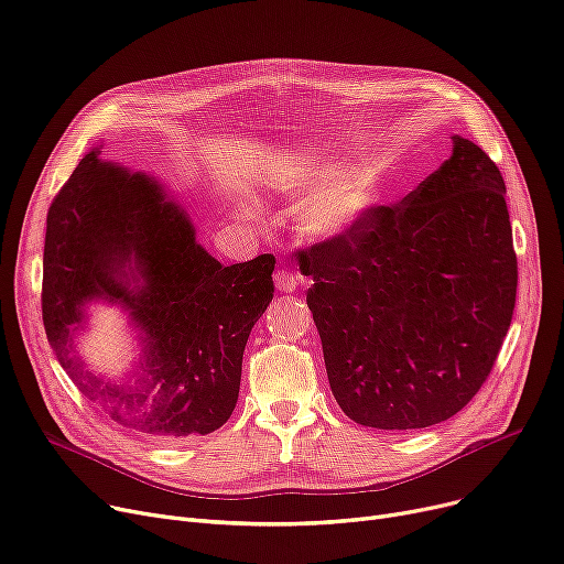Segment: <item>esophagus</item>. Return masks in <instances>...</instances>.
<instances>
[{"label": "esophagus", "mask_w": 564, "mask_h": 564, "mask_svg": "<svg viewBox=\"0 0 564 564\" xmlns=\"http://www.w3.org/2000/svg\"><path fill=\"white\" fill-rule=\"evenodd\" d=\"M274 283H276L279 292L290 295V292H295V288L300 285V276L295 272H290V269H279V272L274 274Z\"/></svg>", "instance_id": "esophagus-1"}]
</instances>
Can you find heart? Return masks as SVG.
Segmentation results:
<instances>
[{
	"label": "heart",
	"instance_id": "1",
	"mask_svg": "<svg viewBox=\"0 0 564 564\" xmlns=\"http://www.w3.org/2000/svg\"><path fill=\"white\" fill-rule=\"evenodd\" d=\"M350 154H329L300 163L283 177V186L308 195L304 230L317 239H338L352 232L364 216L378 209L389 195L384 163H361Z\"/></svg>",
	"mask_w": 564,
	"mask_h": 564
}]
</instances>
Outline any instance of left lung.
Returning <instances> with one entry per match:
<instances>
[{
	"mask_svg": "<svg viewBox=\"0 0 564 564\" xmlns=\"http://www.w3.org/2000/svg\"><path fill=\"white\" fill-rule=\"evenodd\" d=\"M332 394L361 426L426 429L470 403L517 302L505 182L475 142L394 207L300 253Z\"/></svg>",
	"mask_w": 564,
	"mask_h": 564,
	"instance_id": "8db88e82",
	"label": "left lung"
}]
</instances>
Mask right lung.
<instances>
[{
  "instance_id": "obj_1",
  "label": "right lung",
  "mask_w": 564,
  "mask_h": 564,
  "mask_svg": "<svg viewBox=\"0 0 564 564\" xmlns=\"http://www.w3.org/2000/svg\"><path fill=\"white\" fill-rule=\"evenodd\" d=\"M274 256L221 264L161 180L91 147L47 212L43 325L62 369L110 420L154 437L207 435L237 405L249 334L274 297ZM91 303L128 315L141 352L121 381L75 338Z\"/></svg>"
}]
</instances>
